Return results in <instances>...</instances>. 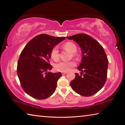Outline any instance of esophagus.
Here are the masks:
<instances>
[{
    "label": "esophagus",
    "mask_w": 125,
    "mask_h": 125,
    "mask_svg": "<svg viewBox=\"0 0 125 125\" xmlns=\"http://www.w3.org/2000/svg\"><path fill=\"white\" fill-rule=\"evenodd\" d=\"M67 73V72H62V74L63 75H65Z\"/></svg>",
    "instance_id": "obj_1"
}]
</instances>
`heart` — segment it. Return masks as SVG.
I'll return each instance as SVG.
<instances>
[{
	"mask_svg": "<svg viewBox=\"0 0 125 125\" xmlns=\"http://www.w3.org/2000/svg\"><path fill=\"white\" fill-rule=\"evenodd\" d=\"M63 47L72 53L74 58H77L78 55L75 53L77 51V47L74 43L71 42H66L63 45ZM50 57L54 61H57L60 59V53L57 46H54L51 50ZM75 65V63L73 61H62L57 63L55 65L54 68L58 72H67L71 71Z\"/></svg>",
	"mask_w": 125,
	"mask_h": 125,
	"instance_id": "b5f03b06",
	"label": "heart"
}]
</instances>
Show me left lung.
<instances>
[{
  "instance_id": "obj_1",
  "label": "left lung",
  "mask_w": 125,
  "mask_h": 125,
  "mask_svg": "<svg viewBox=\"0 0 125 125\" xmlns=\"http://www.w3.org/2000/svg\"><path fill=\"white\" fill-rule=\"evenodd\" d=\"M67 38L77 42L83 53L82 62L78 68L82 72L80 75L75 73V78L70 83L71 87L82 96L93 95L103 87L106 81L109 62L104 50L96 40L85 33Z\"/></svg>"
}]
</instances>
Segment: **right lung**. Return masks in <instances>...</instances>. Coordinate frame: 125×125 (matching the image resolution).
<instances>
[{"label": "right lung", "mask_w": 125, "mask_h": 125, "mask_svg": "<svg viewBox=\"0 0 125 125\" xmlns=\"http://www.w3.org/2000/svg\"><path fill=\"white\" fill-rule=\"evenodd\" d=\"M65 39L47 34L36 36L30 40L21 52L17 73L24 92L33 98L42 100L53 94L62 74L53 73L50 63L52 48Z\"/></svg>", "instance_id": "1"}]
</instances>
